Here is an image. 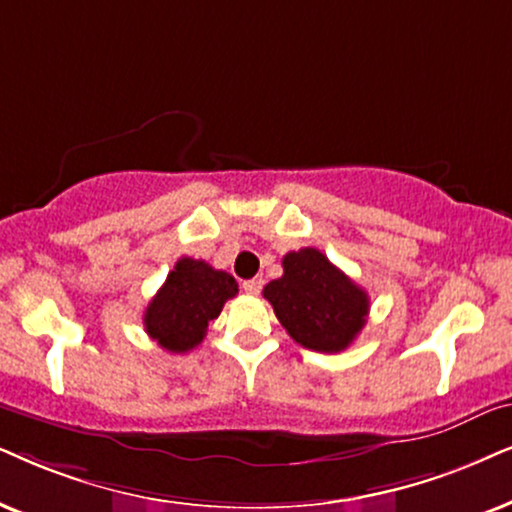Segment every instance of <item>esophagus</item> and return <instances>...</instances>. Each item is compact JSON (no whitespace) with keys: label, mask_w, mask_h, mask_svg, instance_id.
I'll return each instance as SVG.
<instances>
[{"label":"esophagus","mask_w":512,"mask_h":512,"mask_svg":"<svg viewBox=\"0 0 512 512\" xmlns=\"http://www.w3.org/2000/svg\"><path fill=\"white\" fill-rule=\"evenodd\" d=\"M243 290L248 295H257L262 290V278H250V281L243 283Z\"/></svg>","instance_id":"34e87169"}]
</instances>
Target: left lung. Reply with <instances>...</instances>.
<instances>
[{"mask_svg":"<svg viewBox=\"0 0 512 512\" xmlns=\"http://www.w3.org/2000/svg\"><path fill=\"white\" fill-rule=\"evenodd\" d=\"M264 297L297 345L335 354L366 326L368 295L316 248L283 257V276L267 283Z\"/></svg>","mask_w":512,"mask_h":512,"instance_id":"8db88e82","label":"left lung"}]
</instances>
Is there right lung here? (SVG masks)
<instances>
[{
	"instance_id": "add662e5",
	"label": "right lung",
	"mask_w": 512,
	"mask_h": 512,
	"mask_svg": "<svg viewBox=\"0 0 512 512\" xmlns=\"http://www.w3.org/2000/svg\"><path fill=\"white\" fill-rule=\"evenodd\" d=\"M236 295L234 276L203 260L181 257L148 302L144 328L167 352H189L203 342L208 323L217 319L224 302Z\"/></svg>"
}]
</instances>
